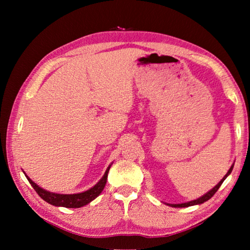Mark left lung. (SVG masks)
Segmentation results:
<instances>
[{
	"label": "left lung",
	"mask_w": 250,
	"mask_h": 250,
	"mask_svg": "<svg viewBox=\"0 0 250 250\" xmlns=\"http://www.w3.org/2000/svg\"><path fill=\"white\" fill-rule=\"evenodd\" d=\"M232 167H234V166H231V167L229 168V170H228V172H227V174L223 177V180L219 182V183L215 186L214 188H211L209 192H207L205 195H203L202 197H200V198H197V200H194V201H191V202H188V203H183V204H167V205H170V206H172V207H188V206H192V205H197V204H202V203H204V202H206V201H208L209 198L214 195L215 193L217 192V189L221 188V185L223 184V182L225 181V179L226 177L230 174V172L232 171Z\"/></svg>",
	"instance_id": "1"
}]
</instances>
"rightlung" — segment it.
<instances>
[{"label":"right lung","mask_w":250,"mask_h":250,"mask_svg":"<svg viewBox=\"0 0 250 250\" xmlns=\"http://www.w3.org/2000/svg\"><path fill=\"white\" fill-rule=\"evenodd\" d=\"M110 167L107 168L104 175L103 176L98 183H97L94 188L88 189L86 192L78 193V194H56V193H50L45 191V189L41 188L39 185H36L34 182L29 179L28 176L27 180L29 184L33 186V188L35 189L36 193L46 201L49 204L55 205V206H62L67 207V208H78V207H82L83 205H87L88 203L94 201L95 198L99 195V194L103 192L105 183H107V177H108V172H109Z\"/></svg>","instance_id":"add662e5"}]
</instances>
